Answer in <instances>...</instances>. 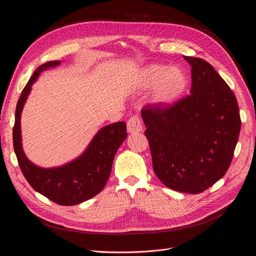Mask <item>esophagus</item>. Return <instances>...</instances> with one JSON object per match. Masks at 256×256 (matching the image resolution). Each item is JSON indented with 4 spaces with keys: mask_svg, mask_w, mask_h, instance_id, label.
Here are the masks:
<instances>
[{
    "mask_svg": "<svg viewBox=\"0 0 256 256\" xmlns=\"http://www.w3.org/2000/svg\"><path fill=\"white\" fill-rule=\"evenodd\" d=\"M142 129H144V125H142V118L140 116H133L128 120L127 130L129 133H138L142 131Z\"/></svg>",
    "mask_w": 256,
    "mask_h": 256,
    "instance_id": "esophagus-1",
    "label": "esophagus"
}]
</instances>
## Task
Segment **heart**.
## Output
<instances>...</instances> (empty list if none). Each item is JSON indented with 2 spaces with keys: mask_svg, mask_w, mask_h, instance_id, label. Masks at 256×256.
Returning a JSON list of instances; mask_svg holds the SVG:
<instances>
[{
  "mask_svg": "<svg viewBox=\"0 0 256 256\" xmlns=\"http://www.w3.org/2000/svg\"><path fill=\"white\" fill-rule=\"evenodd\" d=\"M135 84L140 90H148L154 86L153 102L160 106H170L185 93L188 76L181 68H168L152 64L140 71Z\"/></svg>",
  "mask_w": 256,
  "mask_h": 256,
  "instance_id": "obj_1",
  "label": "heart"
}]
</instances>
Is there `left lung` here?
<instances>
[{
  "label": "left lung",
  "mask_w": 256,
  "mask_h": 256,
  "mask_svg": "<svg viewBox=\"0 0 256 256\" xmlns=\"http://www.w3.org/2000/svg\"><path fill=\"white\" fill-rule=\"evenodd\" d=\"M184 58L191 66L190 95L170 106L146 104L142 116L156 176L172 190L196 194L228 172L241 118L234 94L213 66Z\"/></svg>",
  "instance_id": "1"
}]
</instances>
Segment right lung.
<instances>
[{
  "label": "right lung",
  "instance_id": "add662e5",
  "mask_svg": "<svg viewBox=\"0 0 256 256\" xmlns=\"http://www.w3.org/2000/svg\"><path fill=\"white\" fill-rule=\"evenodd\" d=\"M58 64L60 61H50L39 66L24 88L15 112L13 148L22 172L34 190L58 204L74 206L94 198L104 188L112 172L114 155L127 138V127L125 122L103 127L84 153L64 166L41 168L30 161L22 146V110L40 72Z\"/></svg>",
  "mask_w": 256,
  "mask_h": 256
}]
</instances>
